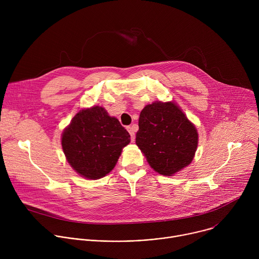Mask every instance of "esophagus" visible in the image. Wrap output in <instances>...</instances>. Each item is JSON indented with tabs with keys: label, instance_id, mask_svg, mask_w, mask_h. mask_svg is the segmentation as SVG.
<instances>
[{
	"label": "esophagus",
	"instance_id": "obj_1",
	"mask_svg": "<svg viewBox=\"0 0 259 259\" xmlns=\"http://www.w3.org/2000/svg\"><path fill=\"white\" fill-rule=\"evenodd\" d=\"M127 130L129 131V133H130V135H131V141L133 142V141L135 140V132H136L137 128H136V126L132 125V126L128 127V128H127Z\"/></svg>",
	"mask_w": 259,
	"mask_h": 259
}]
</instances>
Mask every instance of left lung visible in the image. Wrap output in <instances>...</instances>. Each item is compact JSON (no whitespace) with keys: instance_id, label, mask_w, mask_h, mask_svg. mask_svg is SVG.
<instances>
[{"instance_id":"8db88e82","label":"left lung","mask_w":259,"mask_h":259,"mask_svg":"<svg viewBox=\"0 0 259 259\" xmlns=\"http://www.w3.org/2000/svg\"><path fill=\"white\" fill-rule=\"evenodd\" d=\"M136 145L159 174L173 176L194 160L198 130L173 101H155L141 110Z\"/></svg>"}]
</instances>
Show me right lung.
<instances>
[{
	"instance_id": "obj_1",
	"label": "right lung",
	"mask_w": 259,
	"mask_h": 259,
	"mask_svg": "<svg viewBox=\"0 0 259 259\" xmlns=\"http://www.w3.org/2000/svg\"><path fill=\"white\" fill-rule=\"evenodd\" d=\"M129 143L128 131L99 105L80 109L61 134V146L68 164L87 179L107 175Z\"/></svg>"
}]
</instances>
